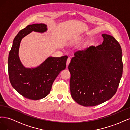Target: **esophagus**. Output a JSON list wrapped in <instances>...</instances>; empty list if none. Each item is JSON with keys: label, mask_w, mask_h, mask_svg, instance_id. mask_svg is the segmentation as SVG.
<instances>
[{"label": "esophagus", "mask_w": 130, "mask_h": 130, "mask_svg": "<svg viewBox=\"0 0 130 130\" xmlns=\"http://www.w3.org/2000/svg\"><path fill=\"white\" fill-rule=\"evenodd\" d=\"M70 62V58H68L67 59V62H66V67H68V66Z\"/></svg>", "instance_id": "1"}]
</instances>
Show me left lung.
<instances>
[{
    "mask_svg": "<svg viewBox=\"0 0 130 130\" xmlns=\"http://www.w3.org/2000/svg\"><path fill=\"white\" fill-rule=\"evenodd\" d=\"M102 36V44L75 53L68 66L72 97L86 107L111 99L123 74L119 43L111 35L104 34Z\"/></svg>",
    "mask_w": 130,
    "mask_h": 130,
    "instance_id": "obj_1",
    "label": "left lung"
}]
</instances>
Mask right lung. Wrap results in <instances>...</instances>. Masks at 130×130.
Listing matches in <instances>:
<instances>
[{"label": "right lung", "instance_id": "1", "mask_svg": "<svg viewBox=\"0 0 130 130\" xmlns=\"http://www.w3.org/2000/svg\"><path fill=\"white\" fill-rule=\"evenodd\" d=\"M44 24L27 25L15 37L8 58L9 79L11 85L21 95L31 100H39L50 93L52 85L58 75L66 67L67 56L49 57L35 68L23 65L18 53L23 38L32 32L44 33L48 30Z\"/></svg>", "mask_w": 130, "mask_h": 130}]
</instances>
